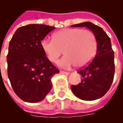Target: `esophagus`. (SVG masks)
I'll return each instance as SVG.
<instances>
[{
	"mask_svg": "<svg viewBox=\"0 0 123 123\" xmlns=\"http://www.w3.org/2000/svg\"><path fill=\"white\" fill-rule=\"evenodd\" d=\"M60 72H61V73H62V74H70L69 72H66V71H63V70H61Z\"/></svg>",
	"mask_w": 123,
	"mask_h": 123,
	"instance_id": "1",
	"label": "esophagus"
}]
</instances>
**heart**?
<instances>
[{
  "instance_id": "1",
  "label": "heart",
  "mask_w": 123,
  "mask_h": 123,
  "mask_svg": "<svg viewBox=\"0 0 123 123\" xmlns=\"http://www.w3.org/2000/svg\"><path fill=\"white\" fill-rule=\"evenodd\" d=\"M41 47L47 59L56 62L62 53L64 55L58 62L60 67L69 68L87 66L95 57L98 50V41L90 30L80 28H67L56 31L53 39H43Z\"/></svg>"
}]
</instances>
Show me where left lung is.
Returning a JSON list of instances; mask_svg holds the SVG:
<instances>
[{
  "mask_svg": "<svg viewBox=\"0 0 123 123\" xmlns=\"http://www.w3.org/2000/svg\"><path fill=\"white\" fill-rule=\"evenodd\" d=\"M72 27H86L97 38L98 50L92 61L79 70L82 81L78 85L71 86L76 97L86 101L95 100L107 92L113 81L115 74L114 51L110 38L99 26L91 22H83Z\"/></svg>",
  "mask_w": 123,
  "mask_h": 123,
  "instance_id": "8db88e82",
  "label": "left lung"
}]
</instances>
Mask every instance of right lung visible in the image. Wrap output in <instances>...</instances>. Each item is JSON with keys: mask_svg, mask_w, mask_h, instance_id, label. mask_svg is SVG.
Returning a JSON list of instances; mask_svg holds the SVG:
<instances>
[{"mask_svg": "<svg viewBox=\"0 0 123 123\" xmlns=\"http://www.w3.org/2000/svg\"><path fill=\"white\" fill-rule=\"evenodd\" d=\"M55 27L29 24L16 31L7 55L8 76L16 94L24 101L37 103L52 88L51 77L59 72L41 47V41Z\"/></svg>", "mask_w": 123, "mask_h": 123, "instance_id": "add662e5", "label": "right lung"}]
</instances>
